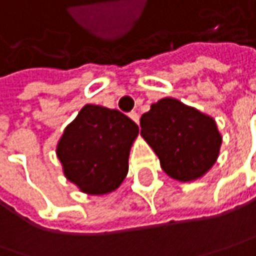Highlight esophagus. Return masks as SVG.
I'll use <instances>...</instances> for the list:
<instances>
[{
	"mask_svg": "<svg viewBox=\"0 0 256 256\" xmlns=\"http://www.w3.org/2000/svg\"><path fill=\"white\" fill-rule=\"evenodd\" d=\"M128 116H130V118H132L134 123H138V124H139V114L136 113V112H132Z\"/></svg>",
	"mask_w": 256,
	"mask_h": 256,
	"instance_id": "1",
	"label": "esophagus"
}]
</instances>
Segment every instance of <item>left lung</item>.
<instances>
[{"label":"left lung","mask_w":256,"mask_h":256,"mask_svg":"<svg viewBox=\"0 0 256 256\" xmlns=\"http://www.w3.org/2000/svg\"><path fill=\"white\" fill-rule=\"evenodd\" d=\"M140 134L165 172L178 181L203 176L216 162L222 136L216 122L175 98H162L140 117Z\"/></svg>","instance_id":"8db88e82"}]
</instances>
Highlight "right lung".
<instances>
[{
    "label": "right lung",
    "instance_id": "1",
    "mask_svg": "<svg viewBox=\"0 0 256 256\" xmlns=\"http://www.w3.org/2000/svg\"><path fill=\"white\" fill-rule=\"evenodd\" d=\"M138 133V124L126 114L86 104L58 143L65 176L84 192H112L128 175V152Z\"/></svg>",
    "mask_w": 256,
    "mask_h": 256
}]
</instances>
